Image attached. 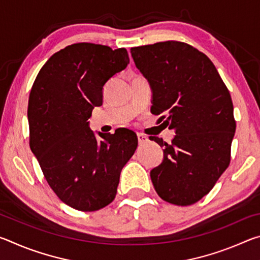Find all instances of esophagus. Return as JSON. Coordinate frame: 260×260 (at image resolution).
Masks as SVG:
<instances>
[{
  "label": "esophagus",
  "instance_id": "34e87169",
  "mask_svg": "<svg viewBox=\"0 0 260 260\" xmlns=\"http://www.w3.org/2000/svg\"><path fill=\"white\" fill-rule=\"evenodd\" d=\"M138 140H139V143H140V144H143V143H147V142H148L149 138H148L147 135L139 133V134H138Z\"/></svg>",
  "mask_w": 260,
  "mask_h": 260
}]
</instances>
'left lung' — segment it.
Returning a JSON list of instances; mask_svg holds the SVG:
<instances>
[{"instance_id": "obj_1", "label": "left lung", "mask_w": 260, "mask_h": 260, "mask_svg": "<svg viewBox=\"0 0 260 260\" xmlns=\"http://www.w3.org/2000/svg\"><path fill=\"white\" fill-rule=\"evenodd\" d=\"M135 67L150 83L153 114L175 136L162 161L150 171L153 187L175 205H190L209 193L231 161L236 122L230 91L203 52L178 41L131 48Z\"/></svg>"}]
</instances>
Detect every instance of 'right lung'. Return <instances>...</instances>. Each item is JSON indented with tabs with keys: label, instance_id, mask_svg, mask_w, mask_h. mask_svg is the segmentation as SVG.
<instances>
[{
	"label": "right lung",
	"instance_id": "obj_1",
	"mask_svg": "<svg viewBox=\"0 0 260 260\" xmlns=\"http://www.w3.org/2000/svg\"><path fill=\"white\" fill-rule=\"evenodd\" d=\"M125 48L74 43L57 51L29 93V147L58 199L79 211H96L114 200L122 167L138 147L133 131L114 134L89 128L103 103V87L126 69Z\"/></svg>",
	"mask_w": 260,
	"mask_h": 260
}]
</instances>
